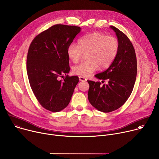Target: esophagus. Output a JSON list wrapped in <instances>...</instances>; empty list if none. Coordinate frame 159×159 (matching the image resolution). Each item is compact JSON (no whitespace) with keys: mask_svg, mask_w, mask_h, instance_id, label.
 <instances>
[{"mask_svg":"<svg viewBox=\"0 0 159 159\" xmlns=\"http://www.w3.org/2000/svg\"><path fill=\"white\" fill-rule=\"evenodd\" d=\"M79 78L80 81H86V80H87V79H86L85 77H82V76H79Z\"/></svg>","mask_w":159,"mask_h":159,"instance_id":"1","label":"esophagus"}]
</instances>
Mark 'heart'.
I'll return each instance as SVG.
<instances>
[{
    "label": "heart",
    "mask_w": 159,
    "mask_h": 159,
    "mask_svg": "<svg viewBox=\"0 0 159 159\" xmlns=\"http://www.w3.org/2000/svg\"><path fill=\"white\" fill-rule=\"evenodd\" d=\"M119 50L118 39L100 32H93L81 37L79 45L71 44L67 49L69 59L77 63L83 53H88L86 60L73 68V72L78 75L88 77L99 66L101 69L109 67L116 57Z\"/></svg>",
    "instance_id": "obj_1"
}]
</instances>
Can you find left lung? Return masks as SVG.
<instances>
[{"label":"left lung","mask_w":159,"mask_h":159,"mask_svg":"<svg viewBox=\"0 0 159 159\" xmlns=\"http://www.w3.org/2000/svg\"><path fill=\"white\" fill-rule=\"evenodd\" d=\"M119 42V50L109 68L94 76L100 82L88 80L89 84L88 99L98 110L111 112L121 107L131 95L137 75L135 50L129 38L118 28L110 26Z\"/></svg>","instance_id":"8db88e82"}]
</instances>
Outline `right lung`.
I'll list each match as a JSON object with an SVG mask.
<instances>
[{
    "label": "right lung",
    "mask_w": 159,
    "mask_h": 159,
    "mask_svg": "<svg viewBox=\"0 0 159 159\" xmlns=\"http://www.w3.org/2000/svg\"><path fill=\"white\" fill-rule=\"evenodd\" d=\"M81 28L76 26L55 25L32 40L26 61L30 87L39 103L52 112L61 111L69 104L77 76L67 75L70 70L68 47ZM65 75L64 80H59Z\"/></svg>",
    "instance_id": "add662e5"
}]
</instances>
